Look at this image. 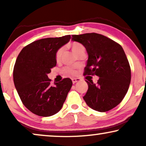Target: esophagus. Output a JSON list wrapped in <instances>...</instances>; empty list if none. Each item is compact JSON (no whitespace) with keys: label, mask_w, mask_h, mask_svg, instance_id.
<instances>
[{"label":"esophagus","mask_w":146,"mask_h":146,"mask_svg":"<svg viewBox=\"0 0 146 146\" xmlns=\"http://www.w3.org/2000/svg\"><path fill=\"white\" fill-rule=\"evenodd\" d=\"M72 83L74 84H76L77 82H80V78H72Z\"/></svg>","instance_id":"1"}]
</instances>
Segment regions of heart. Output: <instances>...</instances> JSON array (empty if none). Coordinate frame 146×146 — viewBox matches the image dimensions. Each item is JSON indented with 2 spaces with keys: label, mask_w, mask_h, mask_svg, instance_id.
I'll use <instances>...</instances> for the list:
<instances>
[{
  "label": "heart",
  "mask_w": 146,
  "mask_h": 146,
  "mask_svg": "<svg viewBox=\"0 0 146 146\" xmlns=\"http://www.w3.org/2000/svg\"><path fill=\"white\" fill-rule=\"evenodd\" d=\"M70 47H71L72 50L73 52V53L75 55H76L79 52H80L81 50H85L84 46L82 44H81L80 43H78V42L72 43L70 45ZM62 53H63V48H60L57 51L56 54V60L57 62H59L60 60ZM66 72H67L68 73L72 74H75L74 71L71 70H70L69 68L66 69Z\"/></svg>",
  "instance_id": "heart-1"
}]
</instances>
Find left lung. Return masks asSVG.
<instances>
[{
	"label": "left lung",
	"mask_w": 146,
	"mask_h": 146,
	"mask_svg": "<svg viewBox=\"0 0 146 146\" xmlns=\"http://www.w3.org/2000/svg\"><path fill=\"white\" fill-rule=\"evenodd\" d=\"M72 40L81 43L88 59L84 75L99 77L96 84L92 76L86 80L88 89L83 97L86 104L96 111L110 110L122 101L131 81L129 62L122 47L105 36L97 33L72 35Z\"/></svg>",
	"instance_id": "1"
}]
</instances>
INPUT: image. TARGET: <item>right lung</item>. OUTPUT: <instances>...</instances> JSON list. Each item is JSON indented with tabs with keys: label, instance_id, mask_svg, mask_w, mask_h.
<instances>
[{
	"label": "right lung",
	"instance_id": "add662e5",
	"mask_svg": "<svg viewBox=\"0 0 146 146\" xmlns=\"http://www.w3.org/2000/svg\"><path fill=\"white\" fill-rule=\"evenodd\" d=\"M70 35L46 38L23 48L18 56L13 70V80L20 98L31 112L48 117L58 112L72 86L70 78L51 85L48 77L56 65V54L68 42Z\"/></svg>",
	"mask_w": 146,
	"mask_h": 146
}]
</instances>
